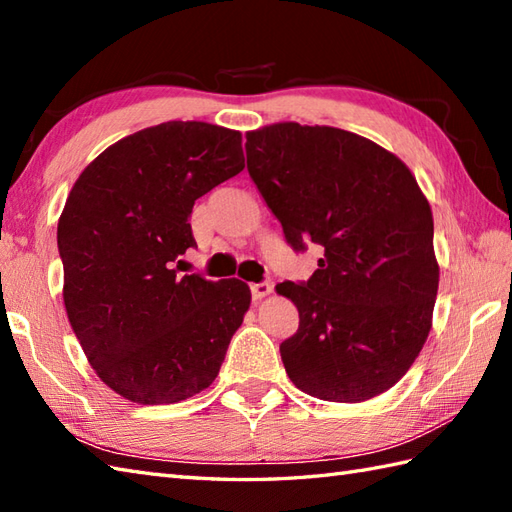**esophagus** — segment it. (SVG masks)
<instances>
[{
    "instance_id": "obj_1",
    "label": "esophagus",
    "mask_w": 512,
    "mask_h": 512,
    "mask_svg": "<svg viewBox=\"0 0 512 512\" xmlns=\"http://www.w3.org/2000/svg\"><path fill=\"white\" fill-rule=\"evenodd\" d=\"M272 292V283L270 281H264V283H253L251 285V294L255 301H261L264 296H268Z\"/></svg>"
}]
</instances>
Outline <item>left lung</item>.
<instances>
[{"label": "left lung", "mask_w": 512, "mask_h": 512, "mask_svg": "<svg viewBox=\"0 0 512 512\" xmlns=\"http://www.w3.org/2000/svg\"><path fill=\"white\" fill-rule=\"evenodd\" d=\"M246 165L294 251L323 246L281 342L296 388L325 401L382 395L419 358L438 292L434 218L397 154L334 126L279 122L246 133Z\"/></svg>", "instance_id": "1"}]
</instances>
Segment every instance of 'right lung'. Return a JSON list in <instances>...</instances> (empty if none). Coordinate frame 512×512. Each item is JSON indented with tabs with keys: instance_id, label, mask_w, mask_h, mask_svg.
Listing matches in <instances>:
<instances>
[{
	"instance_id": "obj_1",
	"label": "right lung",
	"mask_w": 512,
	"mask_h": 512,
	"mask_svg": "<svg viewBox=\"0 0 512 512\" xmlns=\"http://www.w3.org/2000/svg\"><path fill=\"white\" fill-rule=\"evenodd\" d=\"M244 170L242 133L165 122L98 154L58 218L63 301L95 375L117 395L161 406L213 384L251 307L240 279L181 277L194 202Z\"/></svg>"
}]
</instances>
